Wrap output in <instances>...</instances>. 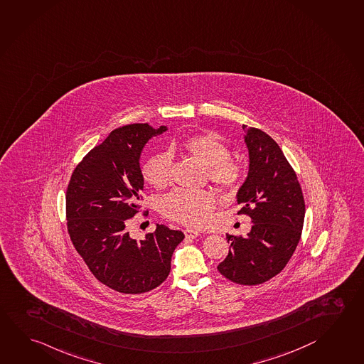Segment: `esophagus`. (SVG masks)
<instances>
[{"label":"esophagus","instance_id":"obj_1","mask_svg":"<svg viewBox=\"0 0 364 364\" xmlns=\"http://www.w3.org/2000/svg\"><path fill=\"white\" fill-rule=\"evenodd\" d=\"M185 236L187 238H196L200 236V232L198 230H193V228H186Z\"/></svg>","mask_w":364,"mask_h":364}]
</instances>
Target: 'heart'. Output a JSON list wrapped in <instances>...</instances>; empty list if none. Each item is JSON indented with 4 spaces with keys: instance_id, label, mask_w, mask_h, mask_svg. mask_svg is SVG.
Listing matches in <instances>:
<instances>
[{
    "instance_id": "obj_1",
    "label": "heart",
    "mask_w": 364,
    "mask_h": 364,
    "mask_svg": "<svg viewBox=\"0 0 364 364\" xmlns=\"http://www.w3.org/2000/svg\"><path fill=\"white\" fill-rule=\"evenodd\" d=\"M172 147L171 151H174ZM182 150L206 166L209 179L225 190L236 188L244 178L241 161L230 156V147L217 133H201L186 139ZM173 156L169 151L154 154L142 166V177L154 188H166L172 178ZM217 198L210 190L178 188L161 200L160 210L166 218L200 227L208 223Z\"/></svg>"
}]
</instances>
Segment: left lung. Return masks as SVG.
<instances>
[{
    "label": "left lung",
    "instance_id": "8db88e82",
    "mask_svg": "<svg viewBox=\"0 0 364 364\" xmlns=\"http://www.w3.org/2000/svg\"><path fill=\"white\" fill-rule=\"evenodd\" d=\"M249 150L247 178L237 192L238 214L252 219L247 236L227 235L231 250L218 265L238 284H260L289 263L301 237L305 203L296 173L277 142L254 127L242 126Z\"/></svg>",
    "mask_w": 364,
    "mask_h": 364
}]
</instances>
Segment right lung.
I'll use <instances>...</instances> for the list:
<instances>
[{
    "label": "right lung",
    "instance_id": "obj_1",
    "mask_svg": "<svg viewBox=\"0 0 364 364\" xmlns=\"http://www.w3.org/2000/svg\"><path fill=\"white\" fill-rule=\"evenodd\" d=\"M166 131L147 123L114 129L75 166L66 190V225L75 250L101 284L122 294L163 284L185 238L164 225L139 241L128 232L142 200L139 155L149 139Z\"/></svg>",
    "mask_w": 364,
    "mask_h": 364
}]
</instances>
